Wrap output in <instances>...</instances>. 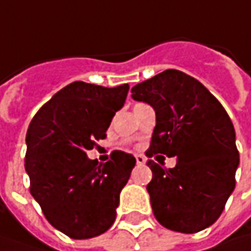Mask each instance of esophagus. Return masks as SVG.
Returning a JSON list of instances; mask_svg holds the SVG:
<instances>
[{"instance_id": "obj_1", "label": "esophagus", "mask_w": 251, "mask_h": 251, "mask_svg": "<svg viewBox=\"0 0 251 251\" xmlns=\"http://www.w3.org/2000/svg\"><path fill=\"white\" fill-rule=\"evenodd\" d=\"M136 163L139 164V166L145 164V163H146V157H145V156H142V154H137V156H136Z\"/></svg>"}]
</instances>
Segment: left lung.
I'll use <instances>...</instances> for the list:
<instances>
[{
    "mask_svg": "<svg viewBox=\"0 0 251 251\" xmlns=\"http://www.w3.org/2000/svg\"><path fill=\"white\" fill-rule=\"evenodd\" d=\"M132 98L156 111L146 151L154 218L174 232L203 230L221 216L236 185L239 151L229 115L198 80L173 69L136 84ZM157 152L176 155V167L154 163L151 157Z\"/></svg>",
    "mask_w": 251,
    "mask_h": 251,
    "instance_id": "1",
    "label": "left lung"
}]
</instances>
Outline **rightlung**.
<instances>
[{"label":"right lung","mask_w":251,"mask_h":251,"mask_svg":"<svg viewBox=\"0 0 251 251\" xmlns=\"http://www.w3.org/2000/svg\"><path fill=\"white\" fill-rule=\"evenodd\" d=\"M129 85L106 88L74 81L39 109L26 132L25 170L30 194L53 227L71 239L106 232L136 158L115 150L100 164L87 151L105 139Z\"/></svg>","instance_id":"1"}]
</instances>
